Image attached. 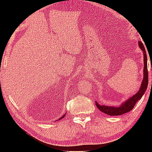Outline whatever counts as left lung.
<instances>
[{
  "mask_svg": "<svg viewBox=\"0 0 152 152\" xmlns=\"http://www.w3.org/2000/svg\"><path fill=\"white\" fill-rule=\"evenodd\" d=\"M140 48L143 51V55H144V77H143L142 84L138 92L135 94L134 96L130 97L127 101L120 106L119 107H109V106H100L97 102H95V105L99 111L109 115H120L122 114L127 113L134 109L135 104L139 99H141L142 95H144L145 91L147 90V86H148V70H147V53L145 51V48L143 43L141 41L138 42ZM152 70V68H151Z\"/></svg>",
  "mask_w": 152,
  "mask_h": 152,
  "instance_id": "8db88e82",
  "label": "left lung"
}]
</instances>
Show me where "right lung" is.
<instances>
[{"label":"right lung","instance_id":"add662e5","mask_svg":"<svg viewBox=\"0 0 152 152\" xmlns=\"http://www.w3.org/2000/svg\"><path fill=\"white\" fill-rule=\"evenodd\" d=\"M64 116H65V115H63V116H62V117H61V118H59V120H61V119H62V118H64Z\"/></svg>","mask_w":152,"mask_h":152}]
</instances>
